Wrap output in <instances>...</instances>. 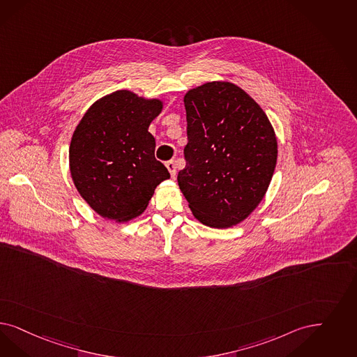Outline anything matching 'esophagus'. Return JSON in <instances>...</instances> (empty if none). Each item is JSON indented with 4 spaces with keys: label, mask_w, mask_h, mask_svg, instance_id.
<instances>
[{
    "label": "esophagus",
    "mask_w": 357,
    "mask_h": 357,
    "mask_svg": "<svg viewBox=\"0 0 357 357\" xmlns=\"http://www.w3.org/2000/svg\"><path fill=\"white\" fill-rule=\"evenodd\" d=\"M166 167H167V170L170 172V175H172V178L175 176V174H176V167H175V162L174 160H169V162H166Z\"/></svg>",
    "instance_id": "esophagus-1"
}]
</instances>
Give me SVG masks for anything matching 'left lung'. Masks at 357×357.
Wrapping results in <instances>:
<instances>
[{
  "instance_id": "8db88e82",
  "label": "left lung",
  "mask_w": 357,
  "mask_h": 357,
  "mask_svg": "<svg viewBox=\"0 0 357 357\" xmlns=\"http://www.w3.org/2000/svg\"><path fill=\"white\" fill-rule=\"evenodd\" d=\"M185 167L178 185L199 222L229 228L264 199L277 163V137L259 104L229 82L185 95Z\"/></svg>"
}]
</instances>
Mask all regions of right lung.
<instances>
[{
	"instance_id": "obj_1",
	"label": "right lung",
	"mask_w": 357,
	"mask_h": 357,
	"mask_svg": "<svg viewBox=\"0 0 357 357\" xmlns=\"http://www.w3.org/2000/svg\"><path fill=\"white\" fill-rule=\"evenodd\" d=\"M160 98L121 89L95 101L77 123L70 145L75 187L100 216L129 222L139 216L155 187L170 178L155 160L149 125L160 114Z\"/></svg>"
}]
</instances>
